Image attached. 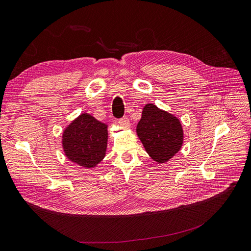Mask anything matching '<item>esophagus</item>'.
<instances>
[{"label": "esophagus", "mask_w": 251, "mask_h": 251, "mask_svg": "<svg viewBox=\"0 0 251 251\" xmlns=\"http://www.w3.org/2000/svg\"><path fill=\"white\" fill-rule=\"evenodd\" d=\"M119 124L122 127H126V128L130 127V122H129V120L127 118H123V119L119 120Z\"/></svg>", "instance_id": "esophagus-1"}]
</instances>
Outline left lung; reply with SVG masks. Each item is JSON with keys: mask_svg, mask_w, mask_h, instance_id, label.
I'll return each mask as SVG.
<instances>
[{"mask_svg": "<svg viewBox=\"0 0 251 251\" xmlns=\"http://www.w3.org/2000/svg\"><path fill=\"white\" fill-rule=\"evenodd\" d=\"M136 134L146 152L159 164L173 158L181 150L184 141L181 121L153 103L144 106Z\"/></svg>", "mask_w": 251, "mask_h": 251, "instance_id": "left-lung-1", "label": "left lung"}]
</instances>
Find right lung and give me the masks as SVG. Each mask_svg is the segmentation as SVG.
Masks as SVG:
<instances>
[{"instance_id":"obj_1","label":"right lung","mask_w":251,"mask_h":251,"mask_svg":"<svg viewBox=\"0 0 251 251\" xmlns=\"http://www.w3.org/2000/svg\"><path fill=\"white\" fill-rule=\"evenodd\" d=\"M107 127L90 114H80L63 130L65 156L81 168H96L106 154Z\"/></svg>"}]
</instances>
